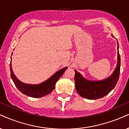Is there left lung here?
Listing matches in <instances>:
<instances>
[{
  "mask_svg": "<svg viewBox=\"0 0 129 129\" xmlns=\"http://www.w3.org/2000/svg\"><path fill=\"white\" fill-rule=\"evenodd\" d=\"M114 37L113 35H112ZM118 49V61L116 68L113 74L108 79L102 81H89L83 77L80 73L75 70L74 81L77 92L80 95L88 99H97L108 94L117 83L120 72V56Z\"/></svg>",
  "mask_w": 129,
  "mask_h": 129,
  "instance_id": "8db88e82",
  "label": "left lung"
}]
</instances>
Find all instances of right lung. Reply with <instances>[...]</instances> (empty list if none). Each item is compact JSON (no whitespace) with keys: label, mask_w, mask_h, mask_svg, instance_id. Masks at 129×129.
I'll list each match as a JSON object with an SVG mask.
<instances>
[{"label":"right lung","mask_w":129,"mask_h":129,"mask_svg":"<svg viewBox=\"0 0 129 129\" xmlns=\"http://www.w3.org/2000/svg\"><path fill=\"white\" fill-rule=\"evenodd\" d=\"M10 63H11V62ZM67 68V67L62 68L59 71H57L51 77L41 84H28L21 82L17 79L13 73L12 67L10 64L11 79H12L15 85L21 93L33 98H41L50 93L54 89L57 81L62 76Z\"/></svg>","instance_id":"1"}]
</instances>
